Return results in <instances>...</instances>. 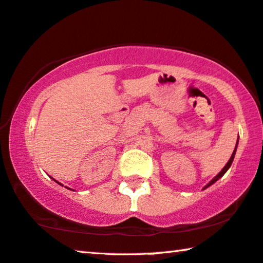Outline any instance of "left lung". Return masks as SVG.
<instances>
[{"label": "left lung", "instance_id": "left-lung-1", "mask_svg": "<svg viewBox=\"0 0 263 263\" xmlns=\"http://www.w3.org/2000/svg\"><path fill=\"white\" fill-rule=\"evenodd\" d=\"M237 139H239V138H237ZM236 144H237V143H236ZM235 152H236V145H235V149H234V152H233V154H232V157H231V159H229V160H228V162H227V164H226V166H224V167H223V168L221 170V172H220V173L218 174V176H216V177H215V178L213 179V180H211V181H210V184H208L207 186H205V189H207V187H208V186H211L212 184H214V182H215L216 180H218V179H220V178H221V177L223 176V174L227 172V170H228L229 167H231V165H232V162H233V159H234Z\"/></svg>", "mask_w": 263, "mask_h": 263}]
</instances>
